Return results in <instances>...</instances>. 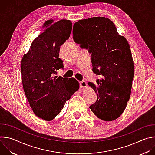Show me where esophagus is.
<instances>
[{
	"instance_id": "esophagus-1",
	"label": "esophagus",
	"mask_w": 155,
	"mask_h": 155,
	"mask_svg": "<svg viewBox=\"0 0 155 155\" xmlns=\"http://www.w3.org/2000/svg\"><path fill=\"white\" fill-rule=\"evenodd\" d=\"M80 87L81 88H85V87H86L87 86V84L86 81H82L80 82Z\"/></svg>"
}]
</instances>
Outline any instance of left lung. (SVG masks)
I'll return each instance as SVG.
<instances>
[{
    "label": "left lung",
    "mask_w": 155,
    "mask_h": 155,
    "mask_svg": "<svg viewBox=\"0 0 155 155\" xmlns=\"http://www.w3.org/2000/svg\"><path fill=\"white\" fill-rule=\"evenodd\" d=\"M73 35L91 53L93 72L103 76L96 85L88 83L97 94L90 108L98 118L114 121L123 113L131 93L134 64L129 43L113 22L102 16L78 20Z\"/></svg>",
    "instance_id": "left-lung-1"
}]
</instances>
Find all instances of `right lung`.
<instances>
[{"mask_svg":"<svg viewBox=\"0 0 155 155\" xmlns=\"http://www.w3.org/2000/svg\"><path fill=\"white\" fill-rule=\"evenodd\" d=\"M72 25L68 19L45 21L43 32L33 40L21 60L25 95L34 114L43 120L52 121L80 87L74 78L54 76L57 70L64 68L63 61L59 58V50L69 38Z\"/></svg>","mask_w":155,"mask_h":155,"instance_id":"obj_1","label":"right lung"}]
</instances>
